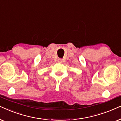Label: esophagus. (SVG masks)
I'll return each instance as SVG.
<instances>
[{"instance_id": "esophagus-1", "label": "esophagus", "mask_w": 121, "mask_h": 121, "mask_svg": "<svg viewBox=\"0 0 121 121\" xmlns=\"http://www.w3.org/2000/svg\"><path fill=\"white\" fill-rule=\"evenodd\" d=\"M57 62H59V63H62V59H57Z\"/></svg>"}]
</instances>
